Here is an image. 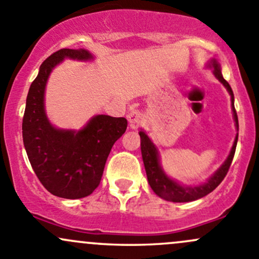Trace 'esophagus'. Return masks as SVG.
Segmentation results:
<instances>
[{
    "label": "esophagus",
    "instance_id": "34e87169",
    "mask_svg": "<svg viewBox=\"0 0 259 259\" xmlns=\"http://www.w3.org/2000/svg\"><path fill=\"white\" fill-rule=\"evenodd\" d=\"M127 120H129L130 126H132L133 129H135V127H138L139 125H140L141 120H143V114L139 110H137V109H133V110H130L129 114H127Z\"/></svg>",
    "mask_w": 259,
    "mask_h": 259
}]
</instances>
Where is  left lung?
<instances>
[{
	"instance_id": "left-lung-1",
	"label": "left lung",
	"mask_w": 259,
	"mask_h": 259,
	"mask_svg": "<svg viewBox=\"0 0 259 259\" xmlns=\"http://www.w3.org/2000/svg\"><path fill=\"white\" fill-rule=\"evenodd\" d=\"M208 68H212L214 77L217 78L227 89V92L231 95V102H232V111H233V119H235L236 127L238 132V118L237 113H236L235 105V97H233V92L231 89L230 84L227 83L222 77L221 73V65L216 59H211L207 64ZM140 135V146H141V155H143V161L144 166H145L146 176H148V181L152 191L161 198L166 201H172V202H191V201L198 200L201 197H205L209 192L213 191L217 186L222 182L225 176L227 175L228 168H230L231 162H232L233 156H235L236 146H237L238 140V133L236 135L235 143H233L232 149H231L230 155L227 156L226 161L220 166L219 170L209 178L207 181L203 182L202 185L198 186H185V185H180L175 180L170 179L162 170L161 165H160V156L157 148L154 145L151 139L145 134V132L141 130L139 133Z\"/></svg>"
}]
</instances>
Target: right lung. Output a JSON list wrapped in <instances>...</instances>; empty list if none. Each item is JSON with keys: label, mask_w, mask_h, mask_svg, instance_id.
<instances>
[{"label": "right lung", "mask_w": 259, "mask_h": 259, "mask_svg": "<svg viewBox=\"0 0 259 259\" xmlns=\"http://www.w3.org/2000/svg\"><path fill=\"white\" fill-rule=\"evenodd\" d=\"M65 58L92 61L94 57L84 48H63L40 64L27 95L22 137L40 184L52 195L75 200L89 196L99 186L109 152L125 133L127 121L102 114L78 132L51 124L45 109L46 84L54 67Z\"/></svg>", "instance_id": "add662e5"}]
</instances>
